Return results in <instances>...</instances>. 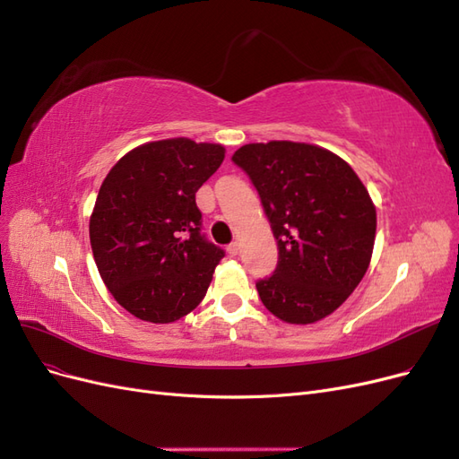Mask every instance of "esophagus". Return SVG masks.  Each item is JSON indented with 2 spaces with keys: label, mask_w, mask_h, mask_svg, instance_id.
<instances>
[{
  "label": "esophagus",
  "mask_w": 459,
  "mask_h": 459,
  "mask_svg": "<svg viewBox=\"0 0 459 459\" xmlns=\"http://www.w3.org/2000/svg\"><path fill=\"white\" fill-rule=\"evenodd\" d=\"M228 253H230L231 256H235V255H239V243H238V241H233V243H230V245H228Z\"/></svg>",
  "instance_id": "esophagus-1"
}]
</instances>
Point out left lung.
Segmentation results:
<instances>
[{
	"label": "left lung",
	"mask_w": 459,
	"mask_h": 459,
	"mask_svg": "<svg viewBox=\"0 0 459 459\" xmlns=\"http://www.w3.org/2000/svg\"><path fill=\"white\" fill-rule=\"evenodd\" d=\"M233 162L251 176L280 248L256 283L264 307L308 325L335 312L366 275L377 212L352 166L312 143H247Z\"/></svg>",
	"instance_id": "1"
}]
</instances>
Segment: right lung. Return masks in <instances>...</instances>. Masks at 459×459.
<instances>
[{"instance_id":"add662e5","label":"right lung","mask_w":459,"mask_h":459,"mask_svg":"<svg viewBox=\"0 0 459 459\" xmlns=\"http://www.w3.org/2000/svg\"><path fill=\"white\" fill-rule=\"evenodd\" d=\"M224 157L220 143L170 137L134 147L103 179L91 253L110 295L143 322L172 324L206 295L224 251L201 235L195 193Z\"/></svg>"}]
</instances>
